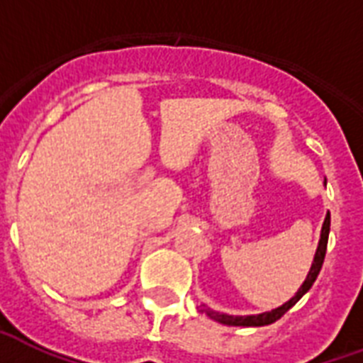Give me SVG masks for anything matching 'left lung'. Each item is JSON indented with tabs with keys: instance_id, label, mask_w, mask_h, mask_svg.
Listing matches in <instances>:
<instances>
[{
	"instance_id": "1",
	"label": "left lung",
	"mask_w": 363,
	"mask_h": 363,
	"mask_svg": "<svg viewBox=\"0 0 363 363\" xmlns=\"http://www.w3.org/2000/svg\"><path fill=\"white\" fill-rule=\"evenodd\" d=\"M330 223H331V216L330 212L325 213V220H324V225H322V235H320V242H318V248H316V254H314V261L313 265H311V271H308L307 278H305V282L303 286L299 288L296 296L291 297L289 301H286L282 307L278 308H272L271 313H261V314H250V316H229V314H221V313H216L212 308L208 307H202V313H206V316H210L212 320L216 322H220V324H225V325H244V328H259V325H269L272 322H277L284 316V314L288 313L289 308L294 307L299 299H301L305 294H307L308 289L313 288L314 280L318 277L320 269H322V263H324V257H325V250H328V237H330Z\"/></svg>"
}]
</instances>
